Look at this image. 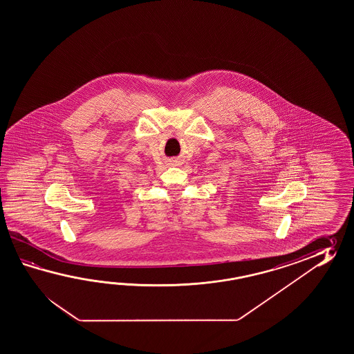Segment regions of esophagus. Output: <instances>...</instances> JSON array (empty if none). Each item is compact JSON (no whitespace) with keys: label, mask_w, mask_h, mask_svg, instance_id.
<instances>
[{"label":"esophagus","mask_w":354,"mask_h":354,"mask_svg":"<svg viewBox=\"0 0 354 354\" xmlns=\"http://www.w3.org/2000/svg\"><path fill=\"white\" fill-rule=\"evenodd\" d=\"M174 163H176V165H177V163H178V160H174Z\"/></svg>","instance_id":"34e87169"}]
</instances>
